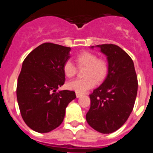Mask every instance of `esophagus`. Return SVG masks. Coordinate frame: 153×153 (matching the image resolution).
Listing matches in <instances>:
<instances>
[{
    "mask_svg": "<svg viewBox=\"0 0 153 153\" xmlns=\"http://www.w3.org/2000/svg\"><path fill=\"white\" fill-rule=\"evenodd\" d=\"M76 97H77V98H79V97H80L81 96H82V93H76Z\"/></svg>",
    "mask_w": 153,
    "mask_h": 153,
    "instance_id": "obj_1",
    "label": "esophagus"
}]
</instances>
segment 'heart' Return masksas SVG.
<instances>
[{"mask_svg": "<svg viewBox=\"0 0 153 153\" xmlns=\"http://www.w3.org/2000/svg\"><path fill=\"white\" fill-rule=\"evenodd\" d=\"M76 62L79 68L86 67L83 72L85 77L70 81L67 88L76 93H84L93 88L97 83H102L107 76L109 65L107 61L102 58H98L97 54L89 51H83L76 56ZM65 76L68 78L74 77L76 74V67L71 60L65 61L63 66Z\"/></svg>", "mask_w": 153, "mask_h": 153, "instance_id": "heart-1", "label": "heart"}]
</instances>
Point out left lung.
Wrapping results in <instances>:
<instances>
[{
  "instance_id": "obj_1",
  "label": "left lung",
  "mask_w": 153,
  "mask_h": 153,
  "mask_svg": "<svg viewBox=\"0 0 153 153\" xmlns=\"http://www.w3.org/2000/svg\"><path fill=\"white\" fill-rule=\"evenodd\" d=\"M97 47L107 56L109 71L103 83L90 95V108L86 118L95 130L112 133L126 122L132 113L137 95V76L132 60L119 46Z\"/></svg>"
}]
</instances>
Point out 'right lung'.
<instances>
[{"label":"right lung","instance_id":"add662e5","mask_svg":"<svg viewBox=\"0 0 153 153\" xmlns=\"http://www.w3.org/2000/svg\"><path fill=\"white\" fill-rule=\"evenodd\" d=\"M70 47L44 43L24 59L17 79V98L21 117L31 129L40 133L56 129L66 108L76 98L74 91L56 92L65 82L63 66Z\"/></svg>","mask_w":153,"mask_h":153}]
</instances>
